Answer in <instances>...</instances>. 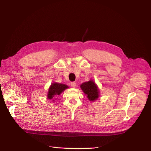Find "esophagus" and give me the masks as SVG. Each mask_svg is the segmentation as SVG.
<instances>
[{
  "mask_svg": "<svg viewBox=\"0 0 151 151\" xmlns=\"http://www.w3.org/2000/svg\"><path fill=\"white\" fill-rule=\"evenodd\" d=\"M70 86H71V87H72V88H76V83H75V82H72V83H70Z\"/></svg>",
  "mask_w": 151,
  "mask_h": 151,
  "instance_id": "esophagus-1",
  "label": "esophagus"
}]
</instances>
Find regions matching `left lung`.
<instances>
[{"label":"left lung","instance_id":"left-lung-1","mask_svg":"<svg viewBox=\"0 0 151 151\" xmlns=\"http://www.w3.org/2000/svg\"><path fill=\"white\" fill-rule=\"evenodd\" d=\"M80 87L90 101H94L98 98L99 91L98 86L93 81L90 80L89 81L85 82L82 84Z\"/></svg>","mask_w":151,"mask_h":151}]
</instances>
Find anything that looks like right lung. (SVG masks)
<instances>
[{
  "mask_svg": "<svg viewBox=\"0 0 151 151\" xmlns=\"http://www.w3.org/2000/svg\"><path fill=\"white\" fill-rule=\"evenodd\" d=\"M68 88V86L64 84L53 83L50 86L47 98L48 99L54 101L55 98L60 95L65 89Z\"/></svg>",
  "mask_w": 151,
  "mask_h": 151,
  "instance_id": "add662e5",
  "label": "right lung"
}]
</instances>
